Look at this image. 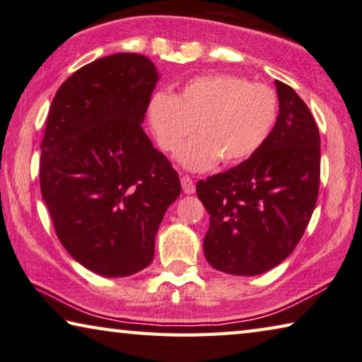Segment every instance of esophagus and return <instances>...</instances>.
Returning a JSON list of instances; mask_svg holds the SVG:
<instances>
[{"label": "esophagus", "instance_id": "obj_1", "mask_svg": "<svg viewBox=\"0 0 362 362\" xmlns=\"http://www.w3.org/2000/svg\"><path fill=\"white\" fill-rule=\"evenodd\" d=\"M181 186H182V191H185L186 194H194L195 192V182L192 181L191 176L182 175L181 176Z\"/></svg>", "mask_w": 362, "mask_h": 362}]
</instances>
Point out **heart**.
Segmentation results:
<instances>
[{"label":"heart","mask_w":362,"mask_h":362,"mask_svg":"<svg viewBox=\"0 0 362 362\" xmlns=\"http://www.w3.org/2000/svg\"><path fill=\"white\" fill-rule=\"evenodd\" d=\"M149 123L163 152L180 149L182 167L205 171L221 158L235 165L255 156L269 139L279 118V96L264 83L229 74L199 75L175 96L158 93L151 99Z\"/></svg>","instance_id":"obj_1"}]
</instances>
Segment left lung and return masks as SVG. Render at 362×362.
Masks as SVG:
<instances>
[{"label": "left lung", "instance_id": "left-lung-1", "mask_svg": "<svg viewBox=\"0 0 362 362\" xmlns=\"http://www.w3.org/2000/svg\"><path fill=\"white\" fill-rule=\"evenodd\" d=\"M279 118L255 156L197 182L210 215L205 258L228 274L257 276L284 262L303 235L317 202L321 138L293 88L276 80Z\"/></svg>", "mask_w": 362, "mask_h": 362}]
</instances>
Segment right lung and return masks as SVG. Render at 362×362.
Listing matches in <instances>:
<instances>
[{
	"label": "right lung",
	"instance_id": "right-lung-1",
	"mask_svg": "<svg viewBox=\"0 0 362 362\" xmlns=\"http://www.w3.org/2000/svg\"><path fill=\"white\" fill-rule=\"evenodd\" d=\"M157 80L146 56L118 52L70 75L47 114L41 195L65 250L100 276L151 264L160 223L181 194L176 170L141 127Z\"/></svg>",
	"mask_w": 362,
	"mask_h": 362
}]
</instances>
